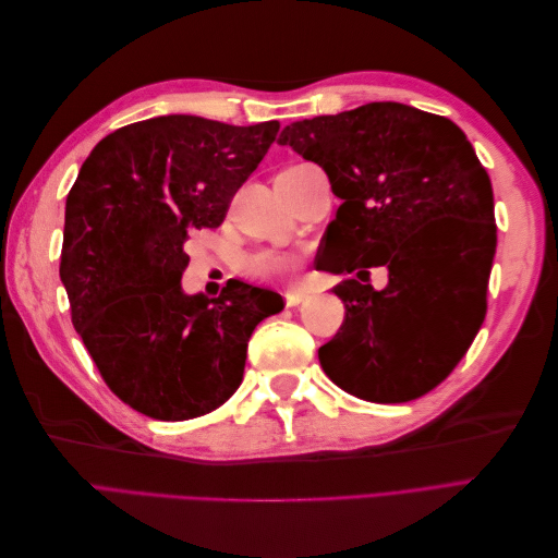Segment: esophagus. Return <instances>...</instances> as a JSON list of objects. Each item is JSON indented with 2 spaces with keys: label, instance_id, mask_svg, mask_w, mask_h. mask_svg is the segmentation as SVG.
I'll return each instance as SVG.
<instances>
[{
  "label": "esophagus",
  "instance_id": "34e87169",
  "mask_svg": "<svg viewBox=\"0 0 558 558\" xmlns=\"http://www.w3.org/2000/svg\"><path fill=\"white\" fill-rule=\"evenodd\" d=\"M283 298H286V305H289V307H298V305H302V302H305L310 295H307L305 291H286Z\"/></svg>",
  "mask_w": 558,
  "mask_h": 558
}]
</instances>
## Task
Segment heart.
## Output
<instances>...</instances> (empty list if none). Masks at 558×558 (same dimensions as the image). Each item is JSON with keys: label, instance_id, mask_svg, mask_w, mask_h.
<instances>
[{"label": "heart", "instance_id": "heart-1", "mask_svg": "<svg viewBox=\"0 0 558 558\" xmlns=\"http://www.w3.org/2000/svg\"><path fill=\"white\" fill-rule=\"evenodd\" d=\"M244 275L258 281H289L300 269V256L283 248H263L251 253L242 263Z\"/></svg>", "mask_w": 558, "mask_h": 558}]
</instances>
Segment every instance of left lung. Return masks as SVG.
<instances>
[{
	"instance_id": "8db88e82",
	"label": "left lung",
	"mask_w": 558,
	"mask_h": 558,
	"mask_svg": "<svg viewBox=\"0 0 558 558\" xmlns=\"http://www.w3.org/2000/svg\"><path fill=\"white\" fill-rule=\"evenodd\" d=\"M342 199L318 267H386V289L335 286L347 318L318 349L324 373L369 402H408L456 367L486 316L494 191L463 130L400 102H369L281 130Z\"/></svg>"
}]
</instances>
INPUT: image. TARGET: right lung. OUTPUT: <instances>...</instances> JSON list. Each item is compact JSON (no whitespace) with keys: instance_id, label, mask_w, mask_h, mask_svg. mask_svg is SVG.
<instances>
[{"instance_id":"add662e5","label":"right lung","mask_w":558,"mask_h":558,"mask_svg":"<svg viewBox=\"0 0 558 558\" xmlns=\"http://www.w3.org/2000/svg\"><path fill=\"white\" fill-rule=\"evenodd\" d=\"M277 130L158 116L107 134L81 165L60 279L99 375L132 410L185 421L221 408L253 328L283 310L279 293L238 279L218 298L181 289L189 234L223 223Z\"/></svg>"}]
</instances>
